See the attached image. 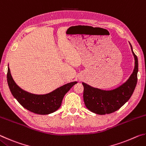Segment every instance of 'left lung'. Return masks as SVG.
I'll list each match as a JSON object with an SVG mask.
<instances>
[{"instance_id": "left-lung-1", "label": "left lung", "mask_w": 146, "mask_h": 146, "mask_svg": "<svg viewBox=\"0 0 146 146\" xmlns=\"http://www.w3.org/2000/svg\"><path fill=\"white\" fill-rule=\"evenodd\" d=\"M131 48L135 57V66L126 82L111 91L101 90L82 83L84 101L86 108L91 111L98 115L110 114L119 110L131 97L137 83L138 64V58L133 51L131 45Z\"/></svg>"}]
</instances>
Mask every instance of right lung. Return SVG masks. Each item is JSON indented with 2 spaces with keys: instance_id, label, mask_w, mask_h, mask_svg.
<instances>
[{
  "instance_id": "1",
  "label": "right lung",
  "mask_w": 146,
  "mask_h": 146,
  "mask_svg": "<svg viewBox=\"0 0 146 146\" xmlns=\"http://www.w3.org/2000/svg\"><path fill=\"white\" fill-rule=\"evenodd\" d=\"M7 81L11 92L17 100L29 111L38 115H48L60 107L66 93L77 83H68L46 95H35L22 90L15 82L8 67Z\"/></svg>"
}]
</instances>
